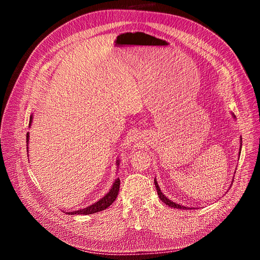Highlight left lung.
Segmentation results:
<instances>
[{
    "label": "left lung",
    "mask_w": 260,
    "mask_h": 260,
    "mask_svg": "<svg viewBox=\"0 0 260 260\" xmlns=\"http://www.w3.org/2000/svg\"><path fill=\"white\" fill-rule=\"evenodd\" d=\"M234 118H236V116H234ZM241 142H242V138H241ZM241 148H242V144H241ZM240 151H241V149H240ZM154 183H155V188H156V191H157V196H158V198H160V199H161V201H163V202H164L166 205H169V206L174 207V208H179V209H189L188 207L181 206L180 204H178V203H175V202H173V201H171V200L167 199V198L162 193V192H161L160 187H158V185H157V182H156V180H155V179H154Z\"/></svg>",
    "instance_id": "left-lung-1"
}]
</instances>
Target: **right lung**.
I'll use <instances>...</instances> for the list:
<instances>
[{"label": "right lung", "instance_id": "right-lung-1", "mask_svg": "<svg viewBox=\"0 0 260 260\" xmlns=\"http://www.w3.org/2000/svg\"><path fill=\"white\" fill-rule=\"evenodd\" d=\"M31 122H32V115L30 116V121H29V126L31 125ZM28 140H29V133H27V144H28ZM28 149V147H27ZM119 165V161L116 162ZM119 189H120V179L118 178L114 183L113 186L111 188V190L108 192V193L102 199L99 200L98 202L94 203L93 205H90L86 208H83V209H79V211H74V212H69L67 214H71V215H74V214H78V215H89V214H94V213H97V212H102L104 211V209L108 208L109 206H110L114 201L116 199V197H118L119 194Z\"/></svg>", "mask_w": 260, "mask_h": 260}]
</instances>
